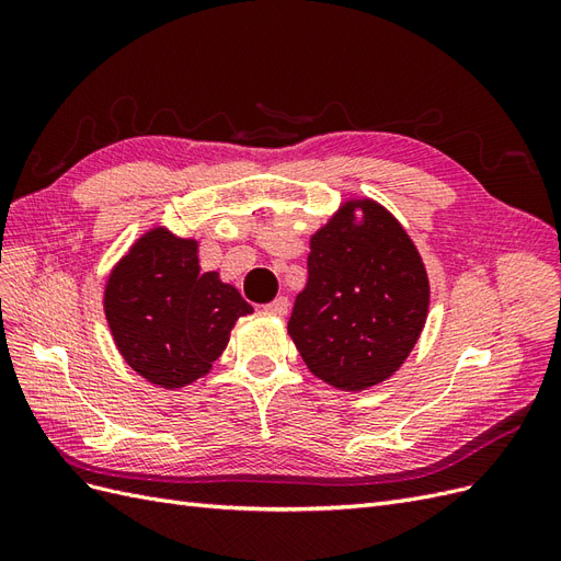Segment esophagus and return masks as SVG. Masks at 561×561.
Listing matches in <instances>:
<instances>
[{
	"label": "esophagus",
	"mask_w": 561,
	"mask_h": 561,
	"mask_svg": "<svg viewBox=\"0 0 561 561\" xmlns=\"http://www.w3.org/2000/svg\"><path fill=\"white\" fill-rule=\"evenodd\" d=\"M287 309H290V301H287V297H278V299H274V301L266 304V307H264V311L268 316H278V318L285 316Z\"/></svg>",
	"instance_id": "esophagus-1"
}]
</instances>
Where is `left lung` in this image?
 Masks as SVG:
<instances>
[{"instance_id": "1", "label": "left lung", "mask_w": 561, "mask_h": 561, "mask_svg": "<svg viewBox=\"0 0 561 561\" xmlns=\"http://www.w3.org/2000/svg\"><path fill=\"white\" fill-rule=\"evenodd\" d=\"M307 264V287L287 322L307 367L342 390L393 377L431 304L426 266L402 225L377 201H344L311 236Z\"/></svg>"}]
</instances>
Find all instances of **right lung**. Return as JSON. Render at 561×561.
Masks as SVG:
<instances>
[{
	"label": "right lung",
	"instance_id": "1",
	"mask_svg": "<svg viewBox=\"0 0 561 561\" xmlns=\"http://www.w3.org/2000/svg\"><path fill=\"white\" fill-rule=\"evenodd\" d=\"M105 318L122 358L142 379L175 390L206 377L252 307L217 271L203 274L198 241L151 227L105 285Z\"/></svg>",
	"mask_w": 561,
	"mask_h": 561
}]
</instances>
